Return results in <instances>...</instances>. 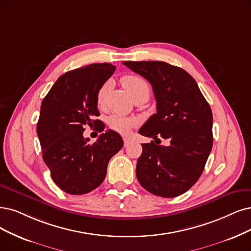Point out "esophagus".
Instances as JSON below:
<instances>
[{"instance_id":"obj_1","label":"esophagus","mask_w":251,"mask_h":251,"mask_svg":"<svg viewBox=\"0 0 251 251\" xmlns=\"http://www.w3.org/2000/svg\"><path fill=\"white\" fill-rule=\"evenodd\" d=\"M131 143H132L131 140H129V138H127V137L124 138V147H128Z\"/></svg>"}]
</instances>
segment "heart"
<instances>
[{"mask_svg": "<svg viewBox=\"0 0 251 251\" xmlns=\"http://www.w3.org/2000/svg\"><path fill=\"white\" fill-rule=\"evenodd\" d=\"M121 82H122L123 87L127 90V92L134 100L137 98H143L147 100L149 98L151 88L149 82H148L144 77L137 75V74H126V75L121 78ZM108 88V82L103 83V85L99 88L97 92V102L99 105H103L105 103ZM107 124L113 130L126 134L130 131V129L135 125V120L123 115L115 114L111 115L107 119Z\"/></svg>", "mask_w": 251, "mask_h": 251, "instance_id": "b5f03b06", "label": "heart"}]
</instances>
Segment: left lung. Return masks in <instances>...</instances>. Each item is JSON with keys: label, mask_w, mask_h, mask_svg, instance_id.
<instances>
[{"label": "left lung", "mask_w": 251, "mask_h": 251, "mask_svg": "<svg viewBox=\"0 0 251 251\" xmlns=\"http://www.w3.org/2000/svg\"><path fill=\"white\" fill-rule=\"evenodd\" d=\"M123 64L151 83L157 102V113L138 131L155 142L142 144L137 180L155 196H181L197 183L212 150L211 107L197 81L180 67L161 61ZM160 137L169 140L168 147L160 145Z\"/></svg>", "instance_id": "obj_1"}]
</instances>
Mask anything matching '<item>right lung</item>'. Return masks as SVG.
I'll use <instances>...</instances> for the list:
<instances>
[{"label":"right lung","mask_w":251,"mask_h":251,"mask_svg":"<svg viewBox=\"0 0 251 251\" xmlns=\"http://www.w3.org/2000/svg\"><path fill=\"white\" fill-rule=\"evenodd\" d=\"M109 63L91 64L68 71L54 82L41 103L37 123L42 157L53 182L65 192L85 194L103 182L109 159L123 147L114 130L101 133L94 144L82 135L86 125L104 130L97 108V92L113 75Z\"/></svg>","instance_id":"add662e5"}]
</instances>
